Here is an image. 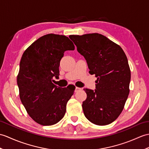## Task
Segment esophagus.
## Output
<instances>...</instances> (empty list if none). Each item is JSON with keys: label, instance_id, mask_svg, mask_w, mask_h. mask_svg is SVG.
<instances>
[{"label": "esophagus", "instance_id": "esophagus-1", "mask_svg": "<svg viewBox=\"0 0 149 149\" xmlns=\"http://www.w3.org/2000/svg\"><path fill=\"white\" fill-rule=\"evenodd\" d=\"M81 90H82V88H79V87H76L75 89V92H78V91H81Z\"/></svg>", "mask_w": 149, "mask_h": 149}]
</instances>
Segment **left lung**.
I'll return each instance as SVG.
<instances>
[{
    "instance_id": "obj_1",
    "label": "left lung",
    "mask_w": 149,
    "mask_h": 149,
    "mask_svg": "<svg viewBox=\"0 0 149 149\" xmlns=\"http://www.w3.org/2000/svg\"><path fill=\"white\" fill-rule=\"evenodd\" d=\"M84 56L89 74H95L96 89H85L84 116L91 123L105 126L122 112L130 93L131 71L126 54L118 44L97 33L70 36Z\"/></svg>"
}]
</instances>
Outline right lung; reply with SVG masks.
<instances>
[{
	"label": "right lung",
	"instance_id": "add662e5",
	"mask_svg": "<svg viewBox=\"0 0 149 149\" xmlns=\"http://www.w3.org/2000/svg\"><path fill=\"white\" fill-rule=\"evenodd\" d=\"M74 49L67 37L50 33L33 42L21 58L17 76L19 98L30 117L40 125L56 124L66 112L75 87L61 88L52 79L58 77L64 52Z\"/></svg>",
	"mask_w": 149,
	"mask_h": 149
}]
</instances>
